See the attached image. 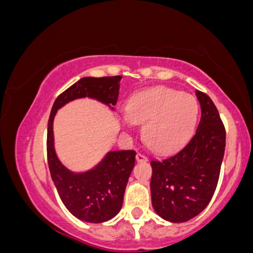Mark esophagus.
<instances>
[{
	"label": "esophagus",
	"instance_id": "esophagus-1",
	"mask_svg": "<svg viewBox=\"0 0 253 253\" xmlns=\"http://www.w3.org/2000/svg\"><path fill=\"white\" fill-rule=\"evenodd\" d=\"M136 161L138 162H147L149 158L146 156L143 155V153H136Z\"/></svg>",
	"mask_w": 253,
	"mask_h": 253
}]
</instances>
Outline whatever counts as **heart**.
Masks as SVG:
<instances>
[{"mask_svg":"<svg viewBox=\"0 0 253 253\" xmlns=\"http://www.w3.org/2000/svg\"><path fill=\"white\" fill-rule=\"evenodd\" d=\"M200 106L193 95L157 86L139 92L126 106L127 127L144 125L145 143L151 150L169 153L187 143L195 130Z\"/></svg>","mask_w":253,"mask_h":253,"instance_id":"b5f03b06","label":"heart"}]
</instances>
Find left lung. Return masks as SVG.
I'll list each match as a JSON object with an SVG mask.
<instances>
[{"mask_svg":"<svg viewBox=\"0 0 253 253\" xmlns=\"http://www.w3.org/2000/svg\"><path fill=\"white\" fill-rule=\"evenodd\" d=\"M201 120L193 138L175 155L151 161V196L156 213L170 222H184L208 206L219 181L226 130L215 104L196 90Z\"/></svg>","mask_w":253,"mask_h":253,"instance_id":"left-lung-1","label":"left lung"}]
</instances>
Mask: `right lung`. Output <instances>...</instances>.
I'll return each instance as SVG.
<instances>
[{
    "label": "right lung",
    "instance_id": "add662e5",
    "mask_svg": "<svg viewBox=\"0 0 253 253\" xmlns=\"http://www.w3.org/2000/svg\"><path fill=\"white\" fill-rule=\"evenodd\" d=\"M121 76L84 77L63 91L54 101L47 125V161L52 181L69 211L80 220L108 221L123 207L125 190L135 165L133 150L110 151L94 169L74 173L60 163L53 146V119L57 110L76 98L91 97L107 106L118 102Z\"/></svg>",
    "mask_w": 253,
    "mask_h": 253
}]
</instances>
